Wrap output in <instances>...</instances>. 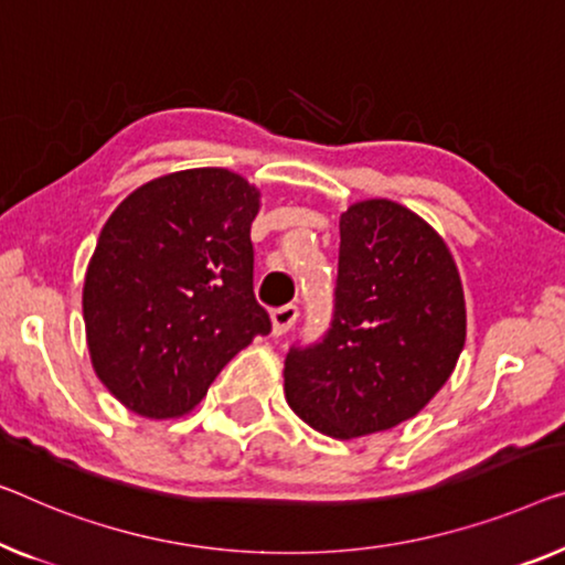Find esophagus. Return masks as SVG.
Wrapping results in <instances>:
<instances>
[{
  "label": "esophagus",
  "mask_w": 565,
  "mask_h": 565,
  "mask_svg": "<svg viewBox=\"0 0 565 565\" xmlns=\"http://www.w3.org/2000/svg\"><path fill=\"white\" fill-rule=\"evenodd\" d=\"M299 319V307L297 305H286L271 311V322H274V334H286L294 327V322Z\"/></svg>",
  "instance_id": "esophagus-1"
}]
</instances>
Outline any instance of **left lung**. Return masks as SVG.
<instances>
[{
  "label": "left lung",
  "mask_w": 565,
  "mask_h": 565,
  "mask_svg": "<svg viewBox=\"0 0 565 565\" xmlns=\"http://www.w3.org/2000/svg\"><path fill=\"white\" fill-rule=\"evenodd\" d=\"M465 337V289L441 235L393 200L355 202L340 217L330 330L289 350L286 401L332 439L385 431L441 391Z\"/></svg>",
  "instance_id": "1"
}]
</instances>
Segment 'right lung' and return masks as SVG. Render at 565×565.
Returning <instances> with one entry per match:
<instances>
[{
  "mask_svg": "<svg viewBox=\"0 0 565 565\" xmlns=\"http://www.w3.org/2000/svg\"><path fill=\"white\" fill-rule=\"evenodd\" d=\"M260 192L221 167L172 172L108 217L83 284L90 363L126 408L184 416L217 373L271 332L254 294Z\"/></svg>",
  "mask_w": 565,
  "mask_h": 565,
  "instance_id": "obj_1",
  "label": "right lung"
}]
</instances>
